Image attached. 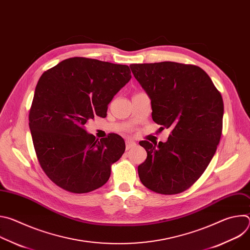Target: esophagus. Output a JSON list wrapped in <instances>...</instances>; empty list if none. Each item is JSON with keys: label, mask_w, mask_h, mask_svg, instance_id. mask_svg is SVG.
I'll list each match as a JSON object with an SVG mask.
<instances>
[{"label": "esophagus", "mask_w": 250, "mask_h": 250, "mask_svg": "<svg viewBox=\"0 0 250 250\" xmlns=\"http://www.w3.org/2000/svg\"><path fill=\"white\" fill-rule=\"evenodd\" d=\"M135 146H136V144H135L134 141H131V140H126L125 141V148H126V150L134 147Z\"/></svg>", "instance_id": "1"}]
</instances>
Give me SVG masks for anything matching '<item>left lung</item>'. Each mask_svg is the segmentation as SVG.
<instances>
[{
	"label": "left lung",
	"instance_id": "8db88e82",
	"mask_svg": "<svg viewBox=\"0 0 250 250\" xmlns=\"http://www.w3.org/2000/svg\"><path fill=\"white\" fill-rule=\"evenodd\" d=\"M151 100L152 120L171 128L166 142H139L147 152L138 166L141 183L152 192L175 195L189 189L215 155L223 130L224 101L199 66L171 61L130 64Z\"/></svg>",
	"mask_w": 250,
	"mask_h": 250
}]
</instances>
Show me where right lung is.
<instances>
[{
	"instance_id": "right-lung-1",
	"label": "right lung",
	"mask_w": 250,
	"mask_h": 250,
	"mask_svg": "<svg viewBox=\"0 0 250 250\" xmlns=\"http://www.w3.org/2000/svg\"><path fill=\"white\" fill-rule=\"evenodd\" d=\"M130 78L127 65L86 57L65 59L40 78L28 125L41 167L61 189L89 193L109 180L125 140L116 133L96 139L84 125L96 115L106 116L109 103Z\"/></svg>"
}]
</instances>
